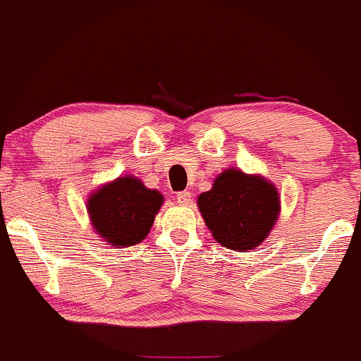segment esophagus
I'll use <instances>...</instances> for the list:
<instances>
[{"label":"esophagus","instance_id":"obj_1","mask_svg":"<svg viewBox=\"0 0 361 361\" xmlns=\"http://www.w3.org/2000/svg\"><path fill=\"white\" fill-rule=\"evenodd\" d=\"M176 200H178V204H180V205H188L190 202H192V193H190L188 190H183V192L178 193Z\"/></svg>","mask_w":361,"mask_h":361}]
</instances>
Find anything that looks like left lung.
<instances>
[{"instance_id": "1", "label": "left lung", "mask_w": 361, "mask_h": 361, "mask_svg": "<svg viewBox=\"0 0 361 361\" xmlns=\"http://www.w3.org/2000/svg\"><path fill=\"white\" fill-rule=\"evenodd\" d=\"M197 204L217 243L231 250H252L262 243L279 214L274 185L240 169L219 174Z\"/></svg>"}]
</instances>
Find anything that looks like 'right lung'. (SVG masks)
<instances>
[{"label": "right lung", "instance_id": "right-lung-1", "mask_svg": "<svg viewBox=\"0 0 361 361\" xmlns=\"http://www.w3.org/2000/svg\"><path fill=\"white\" fill-rule=\"evenodd\" d=\"M162 200L157 190L145 188L133 176H123L90 195L87 209L97 235L114 247H130L149 235Z\"/></svg>", "mask_w": 361, "mask_h": 361}]
</instances>
